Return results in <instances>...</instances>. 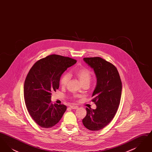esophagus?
I'll return each mask as SVG.
<instances>
[{
  "label": "esophagus",
  "mask_w": 152,
  "mask_h": 152,
  "mask_svg": "<svg viewBox=\"0 0 152 152\" xmlns=\"http://www.w3.org/2000/svg\"><path fill=\"white\" fill-rule=\"evenodd\" d=\"M70 108L72 109H76L78 108V107L77 106H74V105H71L70 106Z\"/></svg>",
  "instance_id": "1"
}]
</instances>
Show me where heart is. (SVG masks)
<instances>
[{
	"instance_id": "1",
	"label": "heart",
	"mask_w": 152,
	"mask_h": 152,
	"mask_svg": "<svg viewBox=\"0 0 152 152\" xmlns=\"http://www.w3.org/2000/svg\"><path fill=\"white\" fill-rule=\"evenodd\" d=\"M75 74L79 79L81 84L86 82L89 83L92 78V74L91 71L86 68H81L78 69L76 71ZM70 79H71V75L69 73H64L60 78V84L63 87H65L68 83Z\"/></svg>"
}]
</instances>
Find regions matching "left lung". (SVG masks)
<instances>
[{
    "label": "left lung",
    "mask_w": 152,
    "mask_h": 152,
    "mask_svg": "<svg viewBox=\"0 0 152 152\" xmlns=\"http://www.w3.org/2000/svg\"><path fill=\"white\" fill-rule=\"evenodd\" d=\"M84 61L94 71L97 83L92 97L96 108H86L83 124L88 129H102L115 116L120 104L122 83L115 66L99 57L86 58Z\"/></svg>",
    "instance_id": "1"
}]
</instances>
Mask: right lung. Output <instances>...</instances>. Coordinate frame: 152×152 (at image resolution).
Segmentation results:
<instances>
[{
  "label": "right lung",
  "mask_w": 152,
  "mask_h": 152,
  "mask_svg": "<svg viewBox=\"0 0 152 152\" xmlns=\"http://www.w3.org/2000/svg\"><path fill=\"white\" fill-rule=\"evenodd\" d=\"M77 61L52 55L37 61L29 70L24 85L25 103L29 115L43 128L55 126L66 109L65 105L52 104L51 92L59 88L60 77Z\"/></svg>",
  "instance_id": "add662e5"
}]
</instances>
